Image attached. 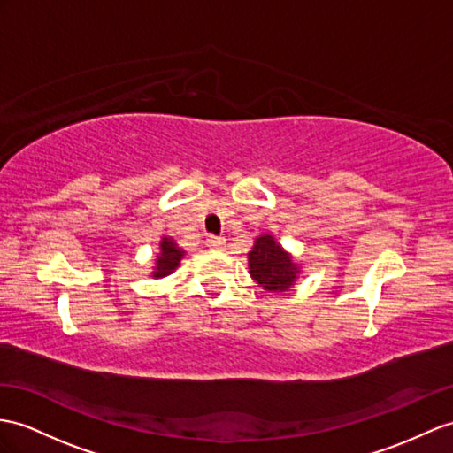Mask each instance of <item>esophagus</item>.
Returning <instances> with one entry per match:
<instances>
[{"mask_svg": "<svg viewBox=\"0 0 453 453\" xmlns=\"http://www.w3.org/2000/svg\"><path fill=\"white\" fill-rule=\"evenodd\" d=\"M207 246L211 250H223L226 246V240L223 236H209L207 238Z\"/></svg>", "mask_w": 453, "mask_h": 453, "instance_id": "obj_1", "label": "esophagus"}]
</instances>
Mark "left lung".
<instances>
[{"instance_id":"obj_1","label":"left lung","mask_w":453,"mask_h":453,"mask_svg":"<svg viewBox=\"0 0 453 453\" xmlns=\"http://www.w3.org/2000/svg\"><path fill=\"white\" fill-rule=\"evenodd\" d=\"M250 274L263 290L286 292L296 282L300 267L271 234L256 238L251 251L248 253Z\"/></svg>"}]
</instances>
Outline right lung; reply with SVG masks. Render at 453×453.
Segmentation results:
<instances>
[{
	"mask_svg": "<svg viewBox=\"0 0 453 453\" xmlns=\"http://www.w3.org/2000/svg\"><path fill=\"white\" fill-rule=\"evenodd\" d=\"M184 257V250L176 246V242L173 238L163 236L159 242V256L156 259V267H153L151 277L163 279L171 274L176 267L180 265V259Z\"/></svg>",
	"mask_w": 453,
	"mask_h": 453,
	"instance_id": "right-lung-1",
	"label": "right lung"
}]
</instances>
